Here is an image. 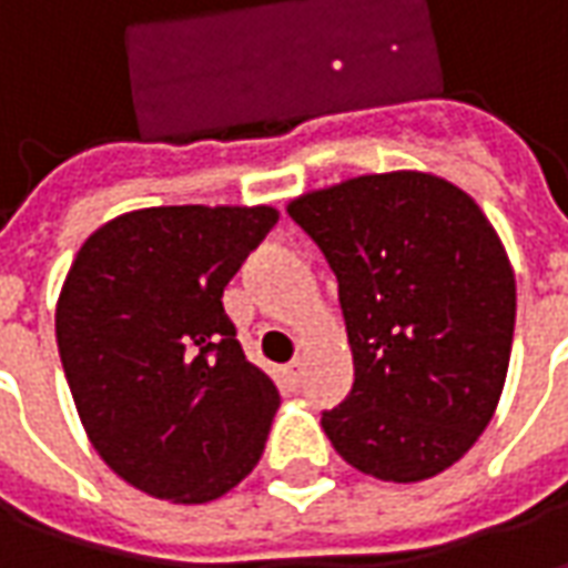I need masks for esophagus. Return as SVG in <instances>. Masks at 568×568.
Listing matches in <instances>:
<instances>
[{"mask_svg":"<svg viewBox=\"0 0 568 568\" xmlns=\"http://www.w3.org/2000/svg\"><path fill=\"white\" fill-rule=\"evenodd\" d=\"M285 374H288V381H292V383H301V374H304V358H295V362H288Z\"/></svg>","mask_w":568,"mask_h":568,"instance_id":"esophagus-1","label":"esophagus"}]
</instances>
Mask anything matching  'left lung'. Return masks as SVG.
<instances>
[{"label": "left lung", "mask_w": 568, "mask_h": 568, "mask_svg": "<svg viewBox=\"0 0 568 568\" xmlns=\"http://www.w3.org/2000/svg\"><path fill=\"white\" fill-rule=\"evenodd\" d=\"M332 264L356 381L322 428L346 463L417 484L471 450L496 414L517 285L475 200L417 170L374 173L288 203Z\"/></svg>", "instance_id": "obj_1"}]
</instances>
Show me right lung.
<instances>
[{"label":"right lung","instance_id":"1","mask_svg":"<svg viewBox=\"0 0 568 568\" xmlns=\"http://www.w3.org/2000/svg\"><path fill=\"white\" fill-rule=\"evenodd\" d=\"M273 206H151L93 231L57 301V346L103 463L154 499L200 505L258 465L280 393L224 313Z\"/></svg>","mask_w":568,"mask_h":568}]
</instances>
